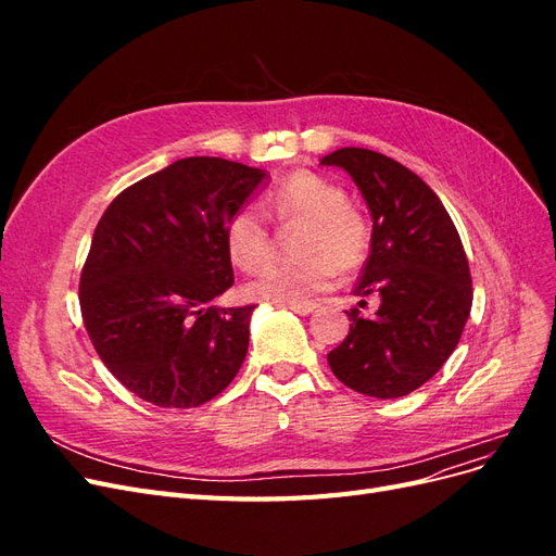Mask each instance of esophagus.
Returning a JSON list of instances; mask_svg holds the SVG:
<instances>
[{
  "mask_svg": "<svg viewBox=\"0 0 556 556\" xmlns=\"http://www.w3.org/2000/svg\"><path fill=\"white\" fill-rule=\"evenodd\" d=\"M285 308H290V311L296 313V315H311L317 306H315V304H308V301H301V304H288Z\"/></svg>",
  "mask_w": 556,
  "mask_h": 556,
  "instance_id": "esophagus-1",
  "label": "esophagus"
}]
</instances>
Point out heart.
Listing matches in <instances>:
<instances>
[{
  "mask_svg": "<svg viewBox=\"0 0 556 556\" xmlns=\"http://www.w3.org/2000/svg\"><path fill=\"white\" fill-rule=\"evenodd\" d=\"M341 185L313 174L296 172L268 194L266 208L278 223H304L299 252L301 264H268L245 285V294L268 304H301L325 292L336 280V268L355 271L368 257L371 229L366 217L345 204ZM271 229L255 206H243L229 217L225 248L229 260L243 271H255L271 257Z\"/></svg>",
  "mask_w": 556,
  "mask_h": 556,
  "instance_id": "heart-1",
  "label": "heart"
}]
</instances>
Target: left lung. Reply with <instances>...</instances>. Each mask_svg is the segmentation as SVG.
Wrapping results in <instances>:
<instances>
[{"label": "left lung", "instance_id": "8db88e82", "mask_svg": "<svg viewBox=\"0 0 556 556\" xmlns=\"http://www.w3.org/2000/svg\"><path fill=\"white\" fill-rule=\"evenodd\" d=\"M341 166L371 211V255L355 294H376L374 317L352 308L350 331L327 362L350 390L399 399L422 387L457 348L473 304L468 260L441 199L406 166L376 150L341 148Z\"/></svg>", "mask_w": 556, "mask_h": 556}]
</instances>
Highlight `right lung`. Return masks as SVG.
Listing matches in <instances>:
<instances>
[{"instance_id": "1", "label": "right lung", "mask_w": 556, "mask_h": 556, "mask_svg": "<svg viewBox=\"0 0 556 556\" xmlns=\"http://www.w3.org/2000/svg\"><path fill=\"white\" fill-rule=\"evenodd\" d=\"M264 178L223 157H185L129 185L94 229L83 323L109 371L153 406H201L239 374L255 306L211 301L233 285L225 227Z\"/></svg>"}]
</instances>
